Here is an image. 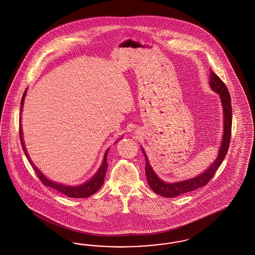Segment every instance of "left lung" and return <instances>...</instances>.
Returning a JSON list of instances; mask_svg holds the SVG:
<instances>
[{
	"mask_svg": "<svg viewBox=\"0 0 255 255\" xmlns=\"http://www.w3.org/2000/svg\"><path fill=\"white\" fill-rule=\"evenodd\" d=\"M209 86L215 93L220 94L223 109H224V135L222 145L220 147V150L218 153V157L214 162L209 165V168L206 169L205 172L201 173L195 178L186 179L183 181L178 182H165L157 177L154 171L151 168L149 164L147 155L145 153L144 149L142 151L146 159V176H147V183L151 190L163 197H176L180 194L189 193L194 191L198 188L204 187L209 183V180L215 175L217 170L222 164L225 156L227 154L230 138H231L232 129V106L231 97L230 93L228 92L227 87L225 86L222 79L217 76L213 71H210L209 76Z\"/></svg>",
	"mask_w": 255,
	"mask_h": 255,
	"instance_id": "left-lung-1",
	"label": "left lung"
}]
</instances>
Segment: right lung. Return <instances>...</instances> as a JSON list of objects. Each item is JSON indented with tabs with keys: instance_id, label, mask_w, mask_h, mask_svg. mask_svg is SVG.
<instances>
[{
	"instance_id": "add662e5",
	"label": "right lung",
	"mask_w": 255,
	"mask_h": 255,
	"mask_svg": "<svg viewBox=\"0 0 255 255\" xmlns=\"http://www.w3.org/2000/svg\"><path fill=\"white\" fill-rule=\"evenodd\" d=\"M26 91H27V90H26ZM26 91L24 92L23 96H22V99H21L20 112L22 111L24 98H25V96H26ZM19 136H20V142H21V146H22V148H23L24 153L27 156L28 161L31 162V164L32 165V168L35 171L37 177H38L39 179L42 181V183H43L44 185L47 186V187H51V188L55 189L56 191L63 193L64 195H66V196H68V197H71V198H86V197H89V196L93 195V193H96V192L100 189L101 186L103 185L104 180H105L106 172H107V169H108V162H107V156H108L109 148H108V150L106 151V153H105L104 161H103V163H102L100 168L98 169L97 173H96L90 180H88L86 183L82 184V185H63V184H61V183H56L54 181H51V180H49L48 178H46V177L41 173V171L34 165V163L31 162V160L30 159V157H29V154L27 153V150H26L25 146H24L21 124H20V126H19Z\"/></svg>"
}]
</instances>
